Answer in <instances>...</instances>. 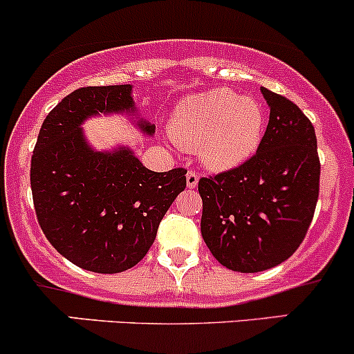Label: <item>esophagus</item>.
Returning <instances> with one entry per match:
<instances>
[{
  "mask_svg": "<svg viewBox=\"0 0 354 354\" xmlns=\"http://www.w3.org/2000/svg\"><path fill=\"white\" fill-rule=\"evenodd\" d=\"M186 185H188V188H195L198 185V174L193 173V171H188L186 173Z\"/></svg>",
  "mask_w": 354,
  "mask_h": 354,
  "instance_id": "esophagus-1",
  "label": "esophagus"
}]
</instances>
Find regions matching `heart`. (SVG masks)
Instances as JSON below:
<instances>
[{
    "label": "heart",
    "instance_id": "obj_1",
    "mask_svg": "<svg viewBox=\"0 0 354 354\" xmlns=\"http://www.w3.org/2000/svg\"><path fill=\"white\" fill-rule=\"evenodd\" d=\"M266 115L254 97L227 87L186 95L174 107L169 136L183 149H198L209 171L234 169L257 151Z\"/></svg>",
    "mask_w": 354,
    "mask_h": 354
}]
</instances>
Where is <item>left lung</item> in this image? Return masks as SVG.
I'll list each match as a JSON object with an SVG mask.
<instances>
[{
  "instance_id": "1",
  "label": "left lung",
  "mask_w": 354,
  "mask_h": 354,
  "mask_svg": "<svg viewBox=\"0 0 354 354\" xmlns=\"http://www.w3.org/2000/svg\"><path fill=\"white\" fill-rule=\"evenodd\" d=\"M260 92L270 115L257 153L198 183L205 243L221 266L243 274L272 269L297 250L319 196L313 124L289 99Z\"/></svg>"
}]
</instances>
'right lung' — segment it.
Segmentation results:
<instances>
[{"instance_id": "1", "label": "right lung", "mask_w": 354, "mask_h": 354, "mask_svg": "<svg viewBox=\"0 0 354 354\" xmlns=\"http://www.w3.org/2000/svg\"><path fill=\"white\" fill-rule=\"evenodd\" d=\"M100 114L129 115L154 134V124L138 115L133 85L77 88L41 124L30 181L38 223L58 254L80 269L118 274L145 259L186 188V169L154 173L126 146L94 149L82 124Z\"/></svg>"}]
</instances>
